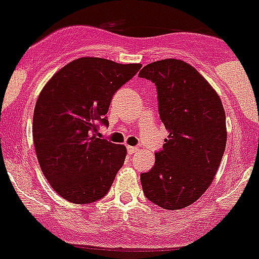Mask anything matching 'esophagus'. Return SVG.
<instances>
[{"label":"esophagus","mask_w":259,"mask_h":259,"mask_svg":"<svg viewBox=\"0 0 259 259\" xmlns=\"http://www.w3.org/2000/svg\"><path fill=\"white\" fill-rule=\"evenodd\" d=\"M127 151H128L130 155H133V153L137 152L138 147H136V146H127Z\"/></svg>","instance_id":"1"}]
</instances>
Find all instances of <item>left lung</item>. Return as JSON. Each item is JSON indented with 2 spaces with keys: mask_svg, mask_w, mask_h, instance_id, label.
Wrapping results in <instances>:
<instances>
[{
  "mask_svg": "<svg viewBox=\"0 0 259 259\" xmlns=\"http://www.w3.org/2000/svg\"><path fill=\"white\" fill-rule=\"evenodd\" d=\"M155 83L168 131L155 165L141 174L146 198L167 210L195 203L213 183L227 143L225 112L213 87L190 64L163 59L138 74Z\"/></svg>",
  "mask_w": 259,
  "mask_h": 259,
  "instance_id": "left-lung-1",
  "label": "left lung"
}]
</instances>
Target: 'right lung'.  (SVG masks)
<instances>
[{
	"label": "right lung",
	"instance_id": "right-lung-1",
	"mask_svg": "<svg viewBox=\"0 0 259 259\" xmlns=\"http://www.w3.org/2000/svg\"><path fill=\"white\" fill-rule=\"evenodd\" d=\"M141 66L80 58L42 88L32 118L35 151L46 180L65 200L94 203L111 189L127 150L97 137L98 123L108 124L114 93Z\"/></svg>",
	"mask_w": 259,
	"mask_h": 259
}]
</instances>
